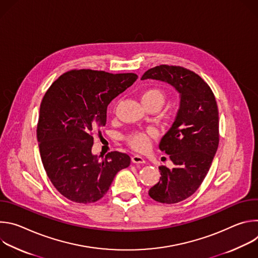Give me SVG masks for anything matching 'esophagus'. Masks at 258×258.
I'll return each mask as SVG.
<instances>
[{"label":"esophagus","instance_id":"obj_1","mask_svg":"<svg viewBox=\"0 0 258 258\" xmlns=\"http://www.w3.org/2000/svg\"><path fill=\"white\" fill-rule=\"evenodd\" d=\"M132 162L133 163H136V164H143L146 162L145 158L142 157L141 155H138V154H135L133 157H132Z\"/></svg>","mask_w":258,"mask_h":258}]
</instances>
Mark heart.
Here are the masks:
<instances>
[{
	"instance_id": "obj_1",
	"label": "heart",
	"mask_w": 258,
	"mask_h": 258,
	"mask_svg": "<svg viewBox=\"0 0 258 258\" xmlns=\"http://www.w3.org/2000/svg\"><path fill=\"white\" fill-rule=\"evenodd\" d=\"M142 102L145 107L157 105L161 106L165 102V95L159 89H148L146 90L142 95ZM156 136L155 130H149L147 132H134L126 137L127 143L138 151H145L149 148L151 139Z\"/></svg>"
}]
</instances>
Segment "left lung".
Masks as SVG:
<instances>
[{
	"label": "left lung",
	"mask_w": 258,
	"mask_h": 258,
	"mask_svg": "<svg viewBox=\"0 0 258 258\" xmlns=\"http://www.w3.org/2000/svg\"><path fill=\"white\" fill-rule=\"evenodd\" d=\"M170 85L179 95V107L159 149L169 155L172 168L160 166V180L149 190L157 202L173 204L193 195L205 178L218 147V110L209 86L195 72L160 65L142 79Z\"/></svg>",
	"instance_id": "1"
}]
</instances>
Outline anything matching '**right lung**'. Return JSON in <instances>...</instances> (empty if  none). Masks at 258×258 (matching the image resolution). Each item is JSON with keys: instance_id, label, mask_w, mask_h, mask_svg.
<instances>
[{"instance_id": "add662e5", "label": "right lung", "mask_w": 258, "mask_h": 258, "mask_svg": "<svg viewBox=\"0 0 258 258\" xmlns=\"http://www.w3.org/2000/svg\"><path fill=\"white\" fill-rule=\"evenodd\" d=\"M138 79L135 73L112 75L72 70L45 94L36 138L45 170L60 194L77 203H93L109 190L116 173L131 163L127 154L92 153V132L104 126L107 107Z\"/></svg>"}]
</instances>
